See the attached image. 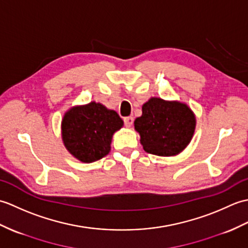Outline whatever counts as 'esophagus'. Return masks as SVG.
<instances>
[{"mask_svg": "<svg viewBox=\"0 0 248 248\" xmlns=\"http://www.w3.org/2000/svg\"><path fill=\"white\" fill-rule=\"evenodd\" d=\"M124 124L127 125V127H131V125L133 124V117H131V116H129V117H124Z\"/></svg>", "mask_w": 248, "mask_h": 248, "instance_id": "1", "label": "esophagus"}]
</instances>
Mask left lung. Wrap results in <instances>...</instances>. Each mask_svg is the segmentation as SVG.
Masks as SVG:
<instances>
[{"mask_svg":"<svg viewBox=\"0 0 248 248\" xmlns=\"http://www.w3.org/2000/svg\"><path fill=\"white\" fill-rule=\"evenodd\" d=\"M141 110L134 128L146 152L160 156L177 155L189 144L196 118L186 103L154 97L143 104Z\"/></svg>","mask_w":248,"mask_h":248,"instance_id":"obj_1","label":"left lung"}]
</instances>
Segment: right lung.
Masks as SVG:
<instances>
[{"label":"right lung","instance_id":"obj_1","mask_svg":"<svg viewBox=\"0 0 248 248\" xmlns=\"http://www.w3.org/2000/svg\"><path fill=\"white\" fill-rule=\"evenodd\" d=\"M123 125L115 110L93 101L67 110L62 120V139L76 159L92 163L108 154L113 134Z\"/></svg>","mask_w":248,"mask_h":248}]
</instances>
